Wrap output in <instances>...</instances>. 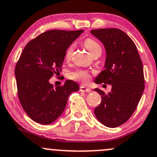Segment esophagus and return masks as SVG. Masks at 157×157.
I'll return each mask as SVG.
<instances>
[{"mask_svg":"<svg viewBox=\"0 0 157 157\" xmlns=\"http://www.w3.org/2000/svg\"><path fill=\"white\" fill-rule=\"evenodd\" d=\"M80 90L81 92H91V89L89 88V87L81 85L80 86Z\"/></svg>","mask_w":157,"mask_h":157,"instance_id":"1","label":"esophagus"}]
</instances>
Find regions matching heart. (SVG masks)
<instances>
[{"label":"heart","mask_w":157,"mask_h":157,"mask_svg":"<svg viewBox=\"0 0 157 157\" xmlns=\"http://www.w3.org/2000/svg\"><path fill=\"white\" fill-rule=\"evenodd\" d=\"M86 49L90 52L92 56H93L95 53H101V46L100 45L99 43L96 41L95 40L92 38H87L84 40L83 43ZM74 45L71 44L65 51V59H69L71 58L72 52H73ZM69 77L74 80H78V81L86 83L89 81L90 78V75L88 72L82 70H77L76 71L71 72L69 74Z\"/></svg>","instance_id":"obj_1"}]
</instances>
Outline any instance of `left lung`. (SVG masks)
Wrapping results in <instances>:
<instances>
[{
	"label": "left lung",
	"mask_w": 157,
	"mask_h": 157,
	"mask_svg": "<svg viewBox=\"0 0 157 157\" xmlns=\"http://www.w3.org/2000/svg\"><path fill=\"white\" fill-rule=\"evenodd\" d=\"M91 34L104 44L106 51L105 70L95 78V83L111 85L105 94L99 89L101 102L94 113L101 124L115 128L132 115L144 90V69L133 40L118 29L92 30Z\"/></svg>",
	"instance_id": "left-lung-1"
}]
</instances>
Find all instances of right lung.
I'll list each match as a JSON object with an SVG mask.
<instances>
[{
	"instance_id": "add662e5",
	"label": "right lung",
	"mask_w": 157,
	"mask_h": 157,
	"mask_svg": "<svg viewBox=\"0 0 157 157\" xmlns=\"http://www.w3.org/2000/svg\"><path fill=\"white\" fill-rule=\"evenodd\" d=\"M83 31H47L23 49L15 68L18 97L28 116L36 123H53L63 113L69 95L80 89L71 80L56 87L49 80L62 71L66 49Z\"/></svg>"
}]
</instances>
